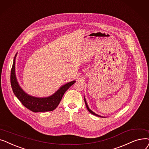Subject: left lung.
Wrapping results in <instances>:
<instances>
[{
	"mask_svg": "<svg viewBox=\"0 0 149 149\" xmlns=\"http://www.w3.org/2000/svg\"><path fill=\"white\" fill-rule=\"evenodd\" d=\"M84 101H85V103H86V107H87V109L88 111L90 113H91V114H93V115H95V116H99V117H103V116H100V115H98L96 114V113H95V112H93V111H91V110L89 109L88 106V105H87V101H86V99H85V97H84Z\"/></svg>",
	"mask_w": 149,
	"mask_h": 149,
	"instance_id": "obj_1",
	"label": "left lung"
}]
</instances>
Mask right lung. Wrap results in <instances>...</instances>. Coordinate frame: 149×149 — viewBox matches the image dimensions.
Listing matches in <instances>:
<instances>
[{"label":"right lung","mask_w":149,"mask_h":149,"mask_svg":"<svg viewBox=\"0 0 149 149\" xmlns=\"http://www.w3.org/2000/svg\"><path fill=\"white\" fill-rule=\"evenodd\" d=\"M17 54L13 60L11 71V85L14 94L17 97L26 108L33 112L49 111L54 110L60 103L65 92L75 83V81L70 82L63 85L60 88L50 96L46 97H37L30 96L19 86L15 73V59Z\"/></svg>","instance_id":"add662e5"}]
</instances>
